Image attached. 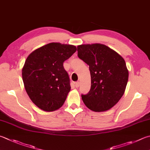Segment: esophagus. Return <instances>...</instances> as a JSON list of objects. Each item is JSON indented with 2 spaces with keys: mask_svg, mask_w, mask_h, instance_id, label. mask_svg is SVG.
Here are the masks:
<instances>
[{
  "mask_svg": "<svg viewBox=\"0 0 150 150\" xmlns=\"http://www.w3.org/2000/svg\"><path fill=\"white\" fill-rule=\"evenodd\" d=\"M79 86H80V82H79V81H77V82L75 83V87L76 88H78Z\"/></svg>",
  "mask_w": 150,
  "mask_h": 150,
  "instance_id": "obj_1",
  "label": "esophagus"
}]
</instances>
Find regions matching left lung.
Masks as SVG:
<instances>
[{"label":"left lung","instance_id":"obj_1","mask_svg":"<svg viewBox=\"0 0 150 150\" xmlns=\"http://www.w3.org/2000/svg\"><path fill=\"white\" fill-rule=\"evenodd\" d=\"M78 56L89 67L91 86L81 98L87 108L104 112L112 108L124 94L129 72L123 57L100 44L78 46Z\"/></svg>","mask_w":150,"mask_h":150}]
</instances>
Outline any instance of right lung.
Instances as JSON below:
<instances>
[{"label":"right lung","instance_id":"right-lung-1","mask_svg":"<svg viewBox=\"0 0 150 150\" xmlns=\"http://www.w3.org/2000/svg\"><path fill=\"white\" fill-rule=\"evenodd\" d=\"M77 50L72 45L50 43L28 56L22 69L25 88L34 104L47 112L63 105L70 90L63 63Z\"/></svg>","mask_w":150,"mask_h":150}]
</instances>
